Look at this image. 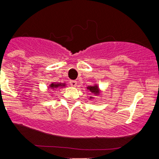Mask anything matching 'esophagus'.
<instances>
[{"label": "esophagus", "mask_w": 159, "mask_h": 159, "mask_svg": "<svg viewBox=\"0 0 159 159\" xmlns=\"http://www.w3.org/2000/svg\"><path fill=\"white\" fill-rule=\"evenodd\" d=\"M70 84L71 87H76L77 86V81H70Z\"/></svg>", "instance_id": "esophagus-1"}]
</instances>
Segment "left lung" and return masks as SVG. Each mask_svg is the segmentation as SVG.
Masks as SVG:
<instances>
[{
	"label": "left lung",
	"mask_w": 159,
	"mask_h": 159,
	"mask_svg": "<svg viewBox=\"0 0 159 159\" xmlns=\"http://www.w3.org/2000/svg\"><path fill=\"white\" fill-rule=\"evenodd\" d=\"M87 90L89 91L91 93H93V94L96 95V96H99V95L100 94V88H99L97 84H93V85H89V86H88L87 87ZM89 99L90 100H93L94 98H93V96H90Z\"/></svg>",
	"instance_id": "obj_1"
}]
</instances>
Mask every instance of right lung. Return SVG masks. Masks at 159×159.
<instances>
[{"label":"right lung","mask_w":159,"mask_h":159,"mask_svg":"<svg viewBox=\"0 0 159 159\" xmlns=\"http://www.w3.org/2000/svg\"><path fill=\"white\" fill-rule=\"evenodd\" d=\"M66 83H61V82H52L48 85V89H59L63 87H66Z\"/></svg>","instance_id":"right-lung-1"}]
</instances>
